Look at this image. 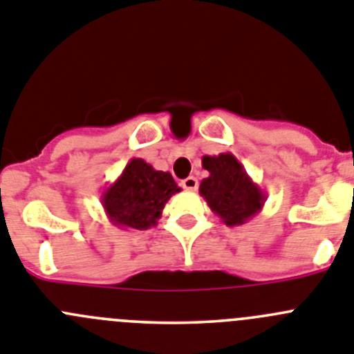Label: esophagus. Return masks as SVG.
I'll use <instances>...</instances> for the list:
<instances>
[{
    "mask_svg": "<svg viewBox=\"0 0 354 354\" xmlns=\"http://www.w3.org/2000/svg\"><path fill=\"white\" fill-rule=\"evenodd\" d=\"M197 185H199V181H197V178H194V176H189V178H185V180H181V187L187 190H197Z\"/></svg>",
    "mask_w": 354,
    "mask_h": 354,
    "instance_id": "obj_1",
    "label": "esophagus"
}]
</instances>
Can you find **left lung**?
<instances>
[{"label": "left lung", "mask_w": 354, "mask_h": 354, "mask_svg": "<svg viewBox=\"0 0 354 354\" xmlns=\"http://www.w3.org/2000/svg\"><path fill=\"white\" fill-rule=\"evenodd\" d=\"M203 167L209 176L201 181L199 194L225 225L245 224L263 209L266 194L234 155H205Z\"/></svg>", "instance_id": "1"}]
</instances>
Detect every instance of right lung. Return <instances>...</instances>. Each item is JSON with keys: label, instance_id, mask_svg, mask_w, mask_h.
<instances>
[{"label": "right lung", "instance_id": "obj_1", "mask_svg": "<svg viewBox=\"0 0 354 354\" xmlns=\"http://www.w3.org/2000/svg\"><path fill=\"white\" fill-rule=\"evenodd\" d=\"M171 173L153 169L142 158H132L102 194L107 218L120 229H145L157 225L165 203L180 192Z\"/></svg>", "mask_w": 354, "mask_h": 354}]
</instances>
